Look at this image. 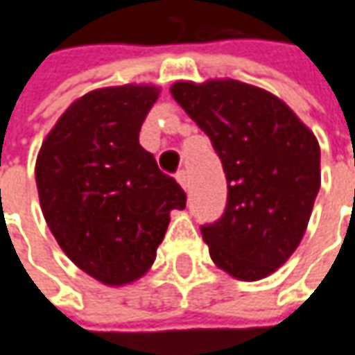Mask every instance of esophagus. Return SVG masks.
Wrapping results in <instances>:
<instances>
[{
	"instance_id": "1",
	"label": "esophagus",
	"mask_w": 355,
	"mask_h": 355,
	"mask_svg": "<svg viewBox=\"0 0 355 355\" xmlns=\"http://www.w3.org/2000/svg\"><path fill=\"white\" fill-rule=\"evenodd\" d=\"M177 180H178V184H180L184 191H189V175H187L184 171H178Z\"/></svg>"
}]
</instances>
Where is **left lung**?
Masks as SVG:
<instances>
[{"mask_svg": "<svg viewBox=\"0 0 355 355\" xmlns=\"http://www.w3.org/2000/svg\"><path fill=\"white\" fill-rule=\"evenodd\" d=\"M171 94L211 138L227 177V207L202 225L215 265L241 282L282 267L302 243L318 197L320 144L295 112L237 80L177 82Z\"/></svg>", "mask_w": 355, "mask_h": 355, "instance_id": "obj_1", "label": "left lung"}]
</instances>
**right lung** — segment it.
<instances>
[{
    "label": "right lung",
    "mask_w": 355,
    "mask_h": 355,
    "mask_svg": "<svg viewBox=\"0 0 355 355\" xmlns=\"http://www.w3.org/2000/svg\"><path fill=\"white\" fill-rule=\"evenodd\" d=\"M158 94L153 84L84 94L60 116L35 160L52 235L73 265L104 285L140 279L157 259L171 211L187 205L177 180L138 142Z\"/></svg>",
    "instance_id": "right-lung-1"
}]
</instances>
